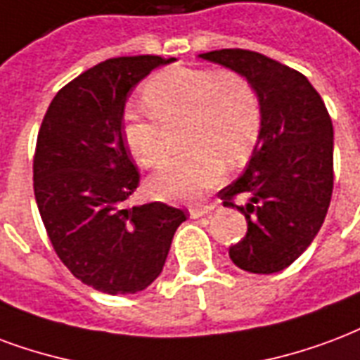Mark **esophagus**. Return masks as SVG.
Instances as JSON below:
<instances>
[{"label":"esophagus","mask_w":360,"mask_h":360,"mask_svg":"<svg viewBox=\"0 0 360 360\" xmlns=\"http://www.w3.org/2000/svg\"><path fill=\"white\" fill-rule=\"evenodd\" d=\"M214 210H215L214 204H207V206H194V207H191V212H188V214H191V217H193V219H198V217H202V215L212 214Z\"/></svg>","instance_id":"esophagus-1"}]
</instances>
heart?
I'll use <instances>...</instances> for the list:
<instances>
[{
	"label": "heart",
	"mask_w": 360,
	"mask_h": 360,
	"mask_svg": "<svg viewBox=\"0 0 360 360\" xmlns=\"http://www.w3.org/2000/svg\"><path fill=\"white\" fill-rule=\"evenodd\" d=\"M141 98L153 120H126L124 143L133 158L158 167L167 156V131L179 126L181 146L188 148L148 181L160 200H200L221 181L225 162L238 166L248 160L262 129L257 93L229 68H166L143 85Z\"/></svg>",
	"instance_id": "obj_1"
}]
</instances>
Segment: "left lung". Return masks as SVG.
<instances>
[{"label": "left lung", "instance_id": "left-lung-1", "mask_svg": "<svg viewBox=\"0 0 360 360\" xmlns=\"http://www.w3.org/2000/svg\"><path fill=\"white\" fill-rule=\"evenodd\" d=\"M200 58L242 74L259 98L252 158L219 198L248 223L246 236L229 250L234 265L273 275L307 250L324 223L334 187L332 120L303 74L262 53L219 49Z\"/></svg>", "mask_w": 360, "mask_h": 360}]
</instances>
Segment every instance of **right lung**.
Instances as JSON below:
<instances>
[{
  "mask_svg": "<svg viewBox=\"0 0 360 360\" xmlns=\"http://www.w3.org/2000/svg\"><path fill=\"white\" fill-rule=\"evenodd\" d=\"M175 58H108L66 84L44 116L34 194L55 252L72 275L105 294H137L164 269L187 215L162 202L126 207L139 172L124 143L127 95Z\"/></svg>",
  "mask_w": 360,
  "mask_h": 360,
  "instance_id": "obj_1",
  "label": "right lung"
}]
</instances>
